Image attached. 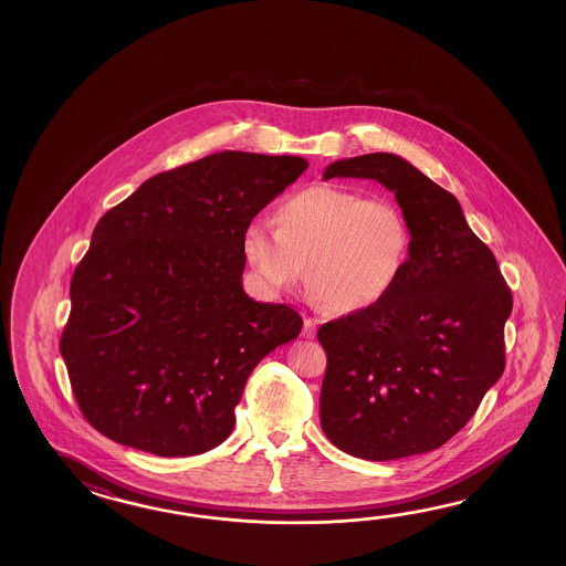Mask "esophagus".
<instances>
[{"label":"esophagus","mask_w":566,"mask_h":566,"mask_svg":"<svg viewBox=\"0 0 566 566\" xmlns=\"http://www.w3.org/2000/svg\"><path fill=\"white\" fill-rule=\"evenodd\" d=\"M301 336L307 337V339L315 337V319H312V317H305V322H303V329H301Z\"/></svg>","instance_id":"esophagus-1"}]
</instances>
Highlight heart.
<instances>
[{
    "label": "heart",
    "instance_id": "heart-1",
    "mask_svg": "<svg viewBox=\"0 0 566 566\" xmlns=\"http://www.w3.org/2000/svg\"><path fill=\"white\" fill-rule=\"evenodd\" d=\"M409 244V222L392 200L329 184L291 193L277 206L275 224L254 218L242 232V253L266 291L297 285L307 265L313 297L336 313L385 300Z\"/></svg>",
    "mask_w": 566,
    "mask_h": 566
}]
</instances>
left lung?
I'll list each match as a JSON object with an SVG mask.
<instances>
[{
    "mask_svg": "<svg viewBox=\"0 0 566 566\" xmlns=\"http://www.w3.org/2000/svg\"><path fill=\"white\" fill-rule=\"evenodd\" d=\"M395 192L409 259L385 300L317 329L327 354L319 395L325 437L368 461L433 451L459 433L504 373L512 291L458 198L395 154L325 168Z\"/></svg>",
    "mask_w": 566,
    "mask_h": 566,
    "instance_id": "left-lung-1",
    "label": "left lung"
}]
</instances>
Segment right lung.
I'll return each instance as SVG.
<instances>
[{
	"label": "right lung",
	"mask_w": 566,
	"mask_h": 566,
	"mask_svg": "<svg viewBox=\"0 0 566 566\" xmlns=\"http://www.w3.org/2000/svg\"><path fill=\"white\" fill-rule=\"evenodd\" d=\"M297 156L220 151L157 174L96 222L61 352L86 421L159 458L214 449L247 378L300 313L242 289V232L300 178Z\"/></svg>",
	"instance_id": "add662e5"
}]
</instances>
